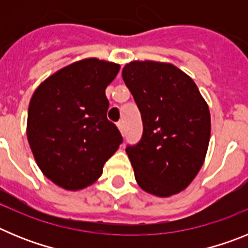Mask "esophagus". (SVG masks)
<instances>
[{"label":"esophagus","instance_id":"esophagus-1","mask_svg":"<svg viewBox=\"0 0 248 248\" xmlns=\"http://www.w3.org/2000/svg\"><path fill=\"white\" fill-rule=\"evenodd\" d=\"M118 129H119V131H120V133H122V135L125 134V128H124V123H123V122L118 123Z\"/></svg>","mask_w":248,"mask_h":248}]
</instances>
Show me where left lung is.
<instances>
[{
	"instance_id": "1",
	"label": "left lung",
	"mask_w": 248,
	"mask_h": 248,
	"mask_svg": "<svg viewBox=\"0 0 248 248\" xmlns=\"http://www.w3.org/2000/svg\"><path fill=\"white\" fill-rule=\"evenodd\" d=\"M123 79L143 120V137L125 149L138 185L157 198L185 190L200 171L211 135L209 105L171 63L133 61Z\"/></svg>"
}]
</instances>
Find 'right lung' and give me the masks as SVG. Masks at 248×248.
Returning a JSON list of instances; mask_svg holds the SVG:
<instances>
[{
	"label": "right lung",
	"mask_w": 248,
	"mask_h": 248,
	"mask_svg": "<svg viewBox=\"0 0 248 248\" xmlns=\"http://www.w3.org/2000/svg\"><path fill=\"white\" fill-rule=\"evenodd\" d=\"M119 69L117 63L80 59L50 74L31 98L28 144L43 175L62 189L77 191L95 183L122 144L107 119L105 97Z\"/></svg>",
	"instance_id": "obj_1"
}]
</instances>
